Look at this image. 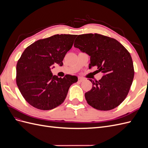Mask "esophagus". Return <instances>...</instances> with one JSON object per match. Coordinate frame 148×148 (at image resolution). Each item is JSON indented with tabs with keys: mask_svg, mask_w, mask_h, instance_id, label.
Here are the masks:
<instances>
[{
	"mask_svg": "<svg viewBox=\"0 0 148 148\" xmlns=\"http://www.w3.org/2000/svg\"><path fill=\"white\" fill-rule=\"evenodd\" d=\"M78 81H79V82H82L84 81V78H82V77H79V78H78Z\"/></svg>",
	"mask_w": 148,
	"mask_h": 148,
	"instance_id": "34e87169",
	"label": "esophagus"
}]
</instances>
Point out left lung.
Segmentation results:
<instances>
[{"instance_id":"obj_1","label":"left lung","mask_w":148,"mask_h":148,"mask_svg":"<svg viewBox=\"0 0 148 148\" xmlns=\"http://www.w3.org/2000/svg\"><path fill=\"white\" fill-rule=\"evenodd\" d=\"M74 47L90 56L89 69L97 66L103 74L85 93L88 104L97 110H110L119 106L128 95L134 78L130 53L117 40L99 34L78 35Z\"/></svg>"}]
</instances>
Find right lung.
<instances>
[{
  "mask_svg": "<svg viewBox=\"0 0 148 148\" xmlns=\"http://www.w3.org/2000/svg\"><path fill=\"white\" fill-rule=\"evenodd\" d=\"M77 35L56 34L39 39L26 47L16 64V82L29 104L40 110L56 108L64 102L76 76L62 78L53 75V64L63 65L64 58ZM54 66H53V68Z\"/></svg>",
  "mask_w": 148,
  "mask_h": 148,
  "instance_id": "obj_1",
  "label": "right lung"
}]
</instances>
